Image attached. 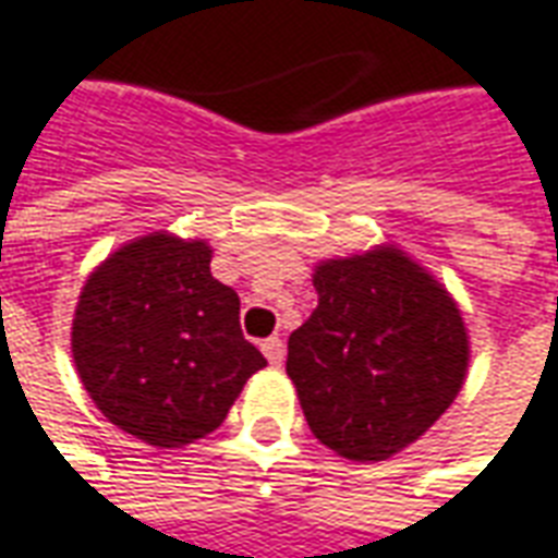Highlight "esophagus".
<instances>
[{"label":"esophagus","mask_w":558,"mask_h":558,"mask_svg":"<svg viewBox=\"0 0 558 558\" xmlns=\"http://www.w3.org/2000/svg\"><path fill=\"white\" fill-rule=\"evenodd\" d=\"M260 351H264V357H267L272 366H279V363L286 361V342H282L279 336H270V339H264Z\"/></svg>","instance_id":"34e87169"}]
</instances>
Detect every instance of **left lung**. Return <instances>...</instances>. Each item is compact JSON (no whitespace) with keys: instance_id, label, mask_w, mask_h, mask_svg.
Segmentation results:
<instances>
[{"instance_id":"obj_1","label":"left lung","mask_w":558,"mask_h":558,"mask_svg":"<svg viewBox=\"0 0 558 558\" xmlns=\"http://www.w3.org/2000/svg\"><path fill=\"white\" fill-rule=\"evenodd\" d=\"M312 286L318 306L286 363L306 424L345 460H390L462 390L472 345L460 306L393 243L318 260Z\"/></svg>"}]
</instances>
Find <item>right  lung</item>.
I'll use <instances>...</instances> for the list:
<instances>
[{
    "label": "right lung",
    "mask_w": 558,
    "mask_h": 558,
    "mask_svg": "<svg viewBox=\"0 0 558 558\" xmlns=\"http://www.w3.org/2000/svg\"><path fill=\"white\" fill-rule=\"evenodd\" d=\"M213 246L171 231L122 243L86 276L71 357L98 412L144 445L185 448L219 429L267 366L240 330V298L209 272Z\"/></svg>",
    "instance_id": "add662e5"
}]
</instances>
